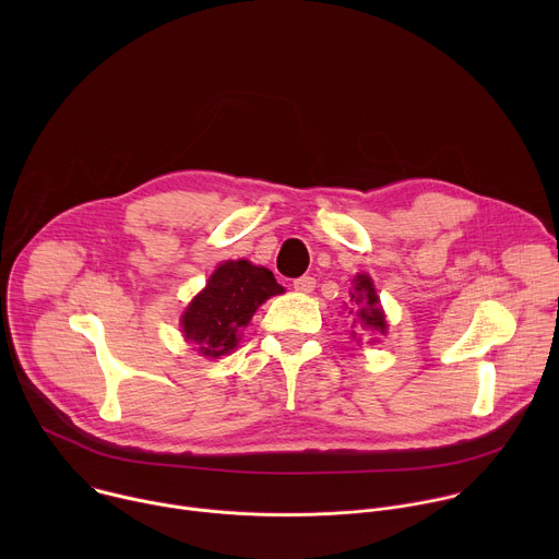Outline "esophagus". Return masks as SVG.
I'll use <instances>...</instances> for the list:
<instances>
[{
	"instance_id": "esophagus-1",
	"label": "esophagus",
	"mask_w": 559,
	"mask_h": 559,
	"mask_svg": "<svg viewBox=\"0 0 559 559\" xmlns=\"http://www.w3.org/2000/svg\"><path fill=\"white\" fill-rule=\"evenodd\" d=\"M313 287H316L313 276H300V278L294 281V289L300 292V294H309V292H313Z\"/></svg>"
}]
</instances>
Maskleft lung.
Listing matches in <instances>:
<instances>
[{"label": "left lung", "instance_id": "1", "mask_svg": "<svg viewBox=\"0 0 559 559\" xmlns=\"http://www.w3.org/2000/svg\"><path fill=\"white\" fill-rule=\"evenodd\" d=\"M354 285H356L354 292H352L354 309L349 313L356 316V321H360L362 328H371V330H378V332L384 334V330H386L384 313L380 309V300L376 296L371 278L367 274H358L354 278Z\"/></svg>", "mask_w": 559, "mask_h": 559}]
</instances>
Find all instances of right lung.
Listing matches in <instances>:
<instances>
[{
	"instance_id": "obj_1",
	"label": "right lung",
	"mask_w": 559,
	"mask_h": 559,
	"mask_svg": "<svg viewBox=\"0 0 559 559\" xmlns=\"http://www.w3.org/2000/svg\"><path fill=\"white\" fill-rule=\"evenodd\" d=\"M283 294L274 274L250 261H227L216 267L205 289L188 305L181 325L188 341L205 356H223L238 343V330L270 296Z\"/></svg>"
}]
</instances>
